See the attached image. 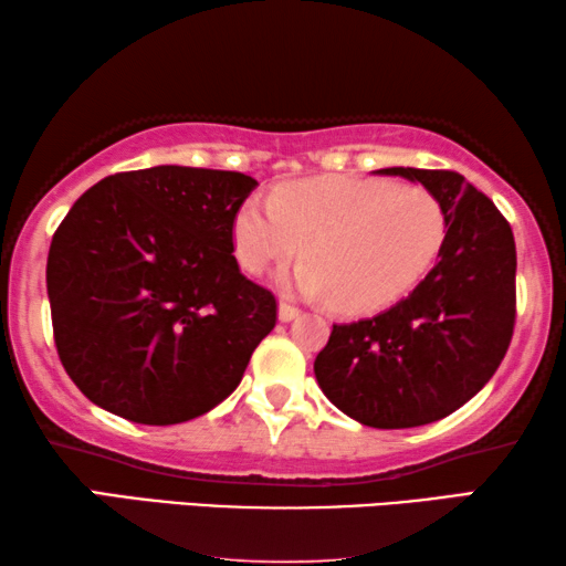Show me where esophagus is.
Wrapping results in <instances>:
<instances>
[{
	"label": "esophagus",
	"mask_w": 566,
	"mask_h": 566,
	"mask_svg": "<svg viewBox=\"0 0 566 566\" xmlns=\"http://www.w3.org/2000/svg\"><path fill=\"white\" fill-rule=\"evenodd\" d=\"M300 315V310L294 307V304H290V302H280V319L282 322H292L294 317Z\"/></svg>",
	"instance_id": "1"
}]
</instances>
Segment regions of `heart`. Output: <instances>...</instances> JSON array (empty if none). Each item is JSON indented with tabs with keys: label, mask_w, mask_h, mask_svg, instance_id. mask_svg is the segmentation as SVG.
Masks as SVG:
<instances>
[{
	"label": "heart",
	"mask_w": 566,
	"mask_h": 566,
	"mask_svg": "<svg viewBox=\"0 0 566 566\" xmlns=\"http://www.w3.org/2000/svg\"><path fill=\"white\" fill-rule=\"evenodd\" d=\"M446 211L428 188L388 178H307L249 196L234 217V251L251 274L307 262L286 290L329 297L343 312H373L408 294L446 244Z\"/></svg>",
	"instance_id": "heart-1"
}]
</instances>
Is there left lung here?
<instances>
[{"mask_svg": "<svg viewBox=\"0 0 566 566\" xmlns=\"http://www.w3.org/2000/svg\"><path fill=\"white\" fill-rule=\"evenodd\" d=\"M423 184L448 231L436 266L380 315L332 325L315 360L332 406L370 428H416L451 416L504 360L516 319V244L489 196L455 170L382 168Z\"/></svg>", "mask_w": 566, "mask_h": 566, "instance_id": "8db88e82", "label": "left lung"}]
</instances>
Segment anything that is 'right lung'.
<instances>
[{
	"label": "right lung",
	"instance_id": "right-lung-1",
	"mask_svg": "<svg viewBox=\"0 0 566 566\" xmlns=\"http://www.w3.org/2000/svg\"><path fill=\"white\" fill-rule=\"evenodd\" d=\"M256 181L154 166L103 178L52 237L55 345L87 400L143 426L217 408L276 325V300L241 274L234 217Z\"/></svg>",
	"mask_w": 566,
	"mask_h": 566
}]
</instances>
